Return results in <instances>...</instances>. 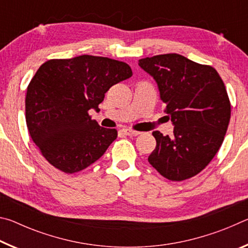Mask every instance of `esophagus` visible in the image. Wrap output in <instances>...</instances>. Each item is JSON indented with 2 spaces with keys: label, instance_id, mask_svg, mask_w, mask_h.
<instances>
[{
  "label": "esophagus",
  "instance_id": "obj_1",
  "mask_svg": "<svg viewBox=\"0 0 248 248\" xmlns=\"http://www.w3.org/2000/svg\"><path fill=\"white\" fill-rule=\"evenodd\" d=\"M121 132H123L124 136H129V137H136V136H139L140 132L139 131H136V130H132V129H124L121 130Z\"/></svg>",
  "mask_w": 248,
  "mask_h": 248
}]
</instances>
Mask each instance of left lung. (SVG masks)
Instances as JSON below:
<instances>
[{"mask_svg": "<svg viewBox=\"0 0 248 248\" xmlns=\"http://www.w3.org/2000/svg\"><path fill=\"white\" fill-rule=\"evenodd\" d=\"M157 84L164 112L174 124L173 136L152 134L156 146L149 163L171 182L199 174L219 151L231 118L224 83L216 69L177 53L139 60Z\"/></svg>", "mask_w": 248, "mask_h": 248, "instance_id": "8db88e82", "label": "left lung"}]
</instances>
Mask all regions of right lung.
<instances>
[{"label":"right lung","mask_w":248,"mask_h":248,"mask_svg":"<svg viewBox=\"0 0 248 248\" xmlns=\"http://www.w3.org/2000/svg\"><path fill=\"white\" fill-rule=\"evenodd\" d=\"M131 75L124 62L89 54L40 66L27 87L26 124L50 164L73 174L103 156L117 130L100 127L89 110L98 111L106 92Z\"/></svg>","instance_id":"right-lung-1"}]
</instances>
